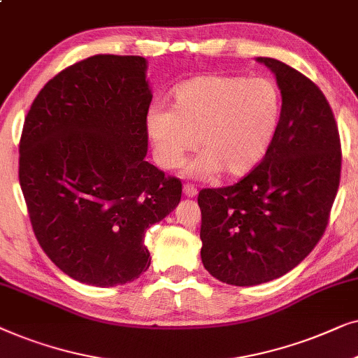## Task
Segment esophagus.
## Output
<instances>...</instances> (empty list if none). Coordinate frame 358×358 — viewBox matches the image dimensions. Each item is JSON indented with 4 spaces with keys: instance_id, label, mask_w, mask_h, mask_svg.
I'll return each instance as SVG.
<instances>
[{
    "instance_id": "1",
    "label": "esophagus",
    "mask_w": 358,
    "mask_h": 358,
    "mask_svg": "<svg viewBox=\"0 0 358 358\" xmlns=\"http://www.w3.org/2000/svg\"><path fill=\"white\" fill-rule=\"evenodd\" d=\"M183 193H185V196H188V198H194L198 194V189L193 187V185H185L183 187Z\"/></svg>"
}]
</instances>
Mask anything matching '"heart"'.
Masks as SVG:
<instances>
[{"mask_svg":"<svg viewBox=\"0 0 358 358\" xmlns=\"http://www.w3.org/2000/svg\"><path fill=\"white\" fill-rule=\"evenodd\" d=\"M280 116L282 96L270 80L199 75L173 90L170 109H150L145 129L162 169H176L198 141L203 152L185 175L244 176L264 160Z\"/></svg>","mask_w":358,"mask_h":358,"instance_id":"b5f03b06","label":"heart"}]
</instances>
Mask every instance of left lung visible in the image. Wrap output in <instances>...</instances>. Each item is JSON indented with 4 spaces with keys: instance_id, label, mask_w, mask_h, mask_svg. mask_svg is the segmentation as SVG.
Masks as SVG:
<instances>
[{
    "instance_id": "left-lung-1",
    "label": "left lung",
    "mask_w": 358,
    "mask_h": 358,
    "mask_svg": "<svg viewBox=\"0 0 358 358\" xmlns=\"http://www.w3.org/2000/svg\"><path fill=\"white\" fill-rule=\"evenodd\" d=\"M257 62L273 71L282 93L275 139L241 182L198 194L204 268L236 287L271 282L306 259L341 180L339 131L321 90L283 62Z\"/></svg>"
}]
</instances>
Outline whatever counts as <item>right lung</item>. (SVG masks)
<instances>
[{
  "mask_svg": "<svg viewBox=\"0 0 358 358\" xmlns=\"http://www.w3.org/2000/svg\"><path fill=\"white\" fill-rule=\"evenodd\" d=\"M139 55H93L37 94L19 142V183L36 239L80 283L116 287L149 268L145 231L182 182L145 162L152 101Z\"/></svg>",
  "mask_w": 358,
  "mask_h": 358,
  "instance_id": "right-lung-1",
  "label": "right lung"
}]
</instances>
